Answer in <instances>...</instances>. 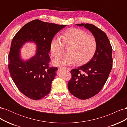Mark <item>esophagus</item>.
Returning a JSON list of instances; mask_svg holds the SVG:
<instances>
[{"label": "esophagus", "mask_w": 127, "mask_h": 127, "mask_svg": "<svg viewBox=\"0 0 127 127\" xmlns=\"http://www.w3.org/2000/svg\"><path fill=\"white\" fill-rule=\"evenodd\" d=\"M62 69H64L66 70L67 71H70V69L67 68V67H62Z\"/></svg>", "instance_id": "obj_1"}]
</instances>
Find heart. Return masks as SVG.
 Returning a JSON list of instances; mask_svg holds the SVG:
<instances>
[{
    "mask_svg": "<svg viewBox=\"0 0 127 127\" xmlns=\"http://www.w3.org/2000/svg\"><path fill=\"white\" fill-rule=\"evenodd\" d=\"M59 38L55 37L50 43V51L56 58L63 56L64 48H68V56L53 61L56 66H72L77 63L83 65L92 59L97 49L95 38L78 29H71L63 33Z\"/></svg>",
    "mask_w": 127,
    "mask_h": 127,
    "instance_id": "heart-1",
    "label": "heart"
}]
</instances>
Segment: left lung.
Returning <instances> with one entry per match:
<instances>
[{"instance_id":"obj_1","label":"left lung","mask_w":127,"mask_h":127,"mask_svg":"<svg viewBox=\"0 0 127 127\" xmlns=\"http://www.w3.org/2000/svg\"><path fill=\"white\" fill-rule=\"evenodd\" d=\"M84 26L97 41V49L92 59L85 64L71 71L68 88L74 96L86 99L96 95L104 85L112 68V48L106 34L91 24H77Z\"/></svg>"}]
</instances>
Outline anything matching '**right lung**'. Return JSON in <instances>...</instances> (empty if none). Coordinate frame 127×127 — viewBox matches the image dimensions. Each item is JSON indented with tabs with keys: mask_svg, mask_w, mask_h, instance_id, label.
<instances>
[{
	"mask_svg": "<svg viewBox=\"0 0 127 127\" xmlns=\"http://www.w3.org/2000/svg\"><path fill=\"white\" fill-rule=\"evenodd\" d=\"M66 26L35 20L22 27L13 37L8 55L9 71L18 89L28 97L37 100L50 92L58 70L49 66L50 43L56 34ZM28 41L35 43L37 53L24 61L20 49Z\"/></svg>",
	"mask_w": 127,
	"mask_h": 127,
	"instance_id": "add662e5",
	"label": "right lung"
}]
</instances>
